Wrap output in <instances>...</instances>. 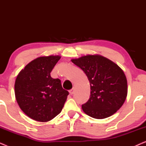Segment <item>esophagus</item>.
I'll return each mask as SVG.
<instances>
[{
	"mask_svg": "<svg viewBox=\"0 0 146 146\" xmlns=\"http://www.w3.org/2000/svg\"><path fill=\"white\" fill-rule=\"evenodd\" d=\"M69 92H70V95H72L74 93V88H72V89H71L69 91Z\"/></svg>",
	"mask_w": 146,
	"mask_h": 146,
	"instance_id": "esophagus-1",
	"label": "esophagus"
}]
</instances>
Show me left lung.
<instances>
[{
  "label": "left lung",
  "instance_id": "obj_1",
  "mask_svg": "<svg viewBox=\"0 0 146 146\" xmlns=\"http://www.w3.org/2000/svg\"><path fill=\"white\" fill-rule=\"evenodd\" d=\"M71 61L82 70L90 84L84 112L96 119L111 116L121 107L127 94V79L116 64L102 56L86 55Z\"/></svg>",
  "mask_w": 146,
  "mask_h": 146
}]
</instances>
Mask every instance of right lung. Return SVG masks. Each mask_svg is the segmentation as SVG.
Listing matches in <instances>:
<instances>
[{"instance_id":"1","label":"right lung","mask_w":146,"mask_h":146,"mask_svg":"<svg viewBox=\"0 0 146 146\" xmlns=\"http://www.w3.org/2000/svg\"><path fill=\"white\" fill-rule=\"evenodd\" d=\"M60 56H41L33 60L18 74L15 84V97L23 112L34 120L46 122L61 112L68 92L60 80L50 72Z\"/></svg>"}]
</instances>
